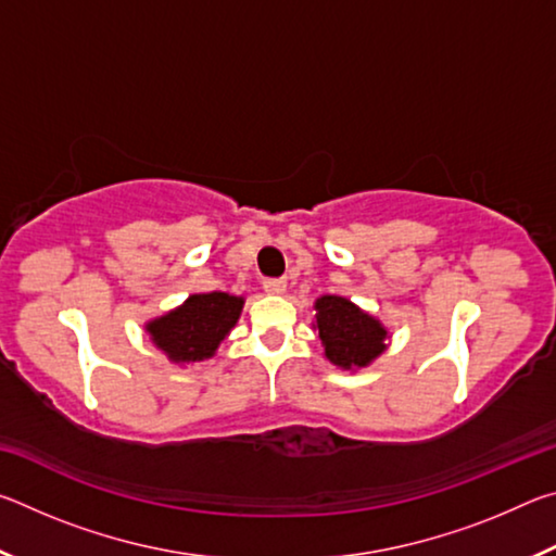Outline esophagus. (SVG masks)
Returning <instances> with one entry per match:
<instances>
[{"label": "esophagus", "instance_id": "esophagus-1", "mask_svg": "<svg viewBox=\"0 0 556 556\" xmlns=\"http://www.w3.org/2000/svg\"><path fill=\"white\" fill-rule=\"evenodd\" d=\"M262 289H265V294H269V296H279L287 291V281L285 279H265L262 281Z\"/></svg>", "mask_w": 556, "mask_h": 556}]
</instances>
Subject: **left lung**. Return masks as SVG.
<instances>
[{
    "instance_id": "obj_1",
    "label": "left lung",
    "mask_w": 556,
    "mask_h": 556,
    "mask_svg": "<svg viewBox=\"0 0 556 556\" xmlns=\"http://www.w3.org/2000/svg\"><path fill=\"white\" fill-rule=\"evenodd\" d=\"M314 331L324 345V357L338 370L357 372L388 351V326L351 299L324 294L314 301Z\"/></svg>"
}]
</instances>
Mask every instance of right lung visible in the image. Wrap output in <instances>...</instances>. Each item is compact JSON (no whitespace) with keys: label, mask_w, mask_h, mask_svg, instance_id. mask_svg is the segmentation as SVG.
<instances>
[{"label":"right lung","mask_w":556,"mask_h":556,"mask_svg":"<svg viewBox=\"0 0 556 556\" xmlns=\"http://www.w3.org/2000/svg\"><path fill=\"white\" fill-rule=\"evenodd\" d=\"M244 296L228 291L191 294L172 312L149 318L144 331L168 363L193 365L211 361L240 321Z\"/></svg>","instance_id":"1"}]
</instances>
